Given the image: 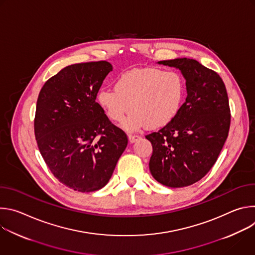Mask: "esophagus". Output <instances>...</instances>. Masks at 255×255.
I'll use <instances>...</instances> for the list:
<instances>
[{
    "instance_id": "34e87169",
    "label": "esophagus",
    "mask_w": 255,
    "mask_h": 255,
    "mask_svg": "<svg viewBox=\"0 0 255 255\" xmlns=\"http://www.w3.org/2000/svg\"><path fill=\"white\" fill-rule=\"evenodd\" d=\"M128 139L130 143H135L137 140L141 139V136L139 135H128Z\"/></svg>"
}]
</instances>
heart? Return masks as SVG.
<instances>
[{
    "mask_svg": "<svg viewBox=\"0 0 255 255\" xmlns=\"http://www.w3.org/2000/svg\"><path fill=\"white\" fill-rule=\"evenodd\" d=\"M115 89H101L97 102L113 122H124L126 131L148 126L157 129L169 124L180 111L186 97V82L174 70L158 67L133 68L121 74Z\"/></svg>",
    "mask_w": 255,
    "mask_h": 255,
    "instance_id": "obj_1",
    "label": "heart"
}]
</instances>
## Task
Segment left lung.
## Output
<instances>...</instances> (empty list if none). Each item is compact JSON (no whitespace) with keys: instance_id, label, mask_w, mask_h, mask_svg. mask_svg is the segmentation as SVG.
<instances>
[{"instance_id":"8db88e82","label":"left lung","mask_w":255,"mask_h":255,"mask_svg":"<svg viewBox=\"0 0 255 255\" xmlns=\"http://www.w3.org/2000/svg\"><path fill=\"white\" fill-rule=\"evenodd\" d=\"M175 67L186 80L187 99L176 117L145 137L152 144L149 169L163 186H191L215 164L230 128L226 87L220 76L191 58L158 61Z\"/></svg>"}]
</instances>
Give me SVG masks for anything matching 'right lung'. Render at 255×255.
Wrapping results in <instances>:
<instances>
[{"mask_svg":"<svg viewBox=\"0 0 255 255\" xmlns=\"http://www.w3.org/2000/svg\"><path fill=\"white\" fill-rule=\"evenodd\" d=\"M112 69L103 60L68 65L38 96L34 132L39 151L60 183L78 192L104 188L128 143L96 102Z\"/></svg>","mask_w":255,"mask_h":255,"instance_id":"1","label":"right lung"}]
</instances>
